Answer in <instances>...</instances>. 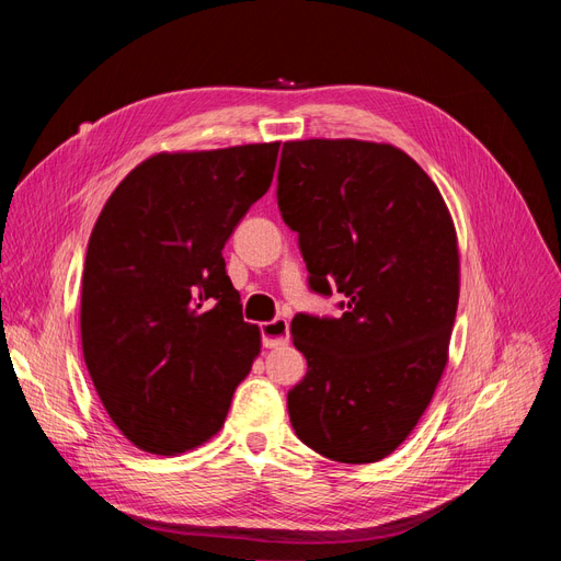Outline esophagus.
Here are the masks:
<instances>
[{
    "label": "esophagus",
    "instance_id": "1",
    "mask_svg": "<svg viewBox=\"0 0 561 561\" xmlns=\"http://www.w3.org/2000/svg\"><path fill=\"white\" fill-rule=\"evenodd\" d=\"M287 339H290V322H287L285 318L262 322V342L266 348L285 346Z\"/></svg>",
    "mask_w": 561,
    "mask_h": 561
}]
</instances>
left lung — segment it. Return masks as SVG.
I'll return each instance as SVG.
<instances>
[{"instance_id":"obj_1","label":"left lung","mask_w":561,"mask_h":561,"mask_svg":"<svg viewBox=\"0 0 561 561\" xmlns=\"http://www.w3.org/2000/svg\"><path fill=\"white\" fill-rule=\"evenodd\" d=\"M278 208L299 233L311 290L346 295L342 318L295 316L307 377L287 393L304 445L339 463L393 454L449 360L461 287L454 219L426 171L367 140H290Z\"/></svg>"}]
</instances>
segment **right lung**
<instances>
[{
  "instance_id": "obj_1",
  "label": "right lung",
  "mask_w": 561,
  "mask_h": 561,
  "mask_svg": "<svg viewBox=\"0 0 561 561\" xmlns=\"http://www.w3.org/2000/svg\"><path fill=\"white\" fill-rule=\"evenodd\" d=\"M278 147L159 151L118 182L91 231L83 360L110 419L142 451L208 443L262 351L222 248L271 186Z\"/></svg>"
}]
</instances>
